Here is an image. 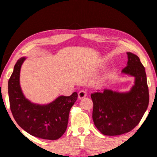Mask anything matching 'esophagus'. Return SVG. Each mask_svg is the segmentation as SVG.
Listing matches in <instances>:
<instances>
[{
	"label": "esophagus",
	"instance_id": "esophagus-1",
	"mask_svg": "<svg viewBox=\"0 0 157 157\" xmlns=\"http://www.w3.org/2000/svg\"><path fill=\"white\" fill-rule=\"evenodd\" d=\"M86 96V91H81L79 92L78 98H79V99H82V98H83Z\"/></svg>",
	"mask_w": 157,
	"mask_h": 157
}]
</instances>
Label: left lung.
<instances>
[{"label":"left lung","mask_w":157,"mask_h":157,"mask_svg":"<svg viewBox=\"0 0 157 157\" xmlns=\"http://www.w3.org/2000/svg\"><path fill=\"white\" fill-rule=\"evenodd\" d=\"M127 65L122 72L135 78V84L127 93L91 94L93 120L104 135L118 136L131 131L140 123L149 104V90L145 69L137 55L127 52Z\"/></svg>","instance_id":"1"}]
</instances>
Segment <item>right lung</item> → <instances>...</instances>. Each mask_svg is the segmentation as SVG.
I'll list each match as a JSON object with an SVG mask.
<instances>
[{
	"mask_svg": "<svg viewBox=\"0 0 157 157\" xmlns=\"http://www.w3.org/2000/svg\"><path fill=\"white\" fill-rule=\"evenodd\" d=\"M25 59L21 58L16 63L8 81L10 106L14 120L21 128L35 137L57 140L66 132L68 116L78 99L74 92L70 96H60L47 105L31 103L23 95L19 84L21 65Z\"/></svg>",
	"mask_w": 157,
	"mask_h": 157,
	"instance_id": "right-lung-1",
	"label": "right lung"
}]
</instances>
